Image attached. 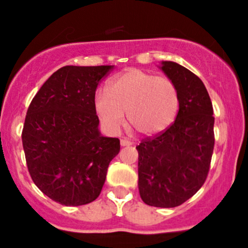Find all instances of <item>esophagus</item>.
Masks as SVG:
<instances>
[{
	"instance_id": "34e87169",
	"label": "esophagus",
	"mask_w": 248,
	"mask_h": 248,
	"mask_svg": "<svg viewBox=\"0 0 248 248\" xmlns=\"http://www.w3.org/2000/svg\"><path fill=\"white\" fill-rule=\"evenodd\" d=\"M120 144H121V146H129V145H132V142L127 139H121Z\"/></svg>"
}]
</instances>
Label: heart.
<instances>
[{"label":"heart","instance_id":"heart-1","mask_svg":"<svg viewBox=\"0 0 248 248\" xmlns=\"http://www.w3.org/2000/svg\"><path fill=\"white\" fill-rule=\"evenodd\" d=\"M108 90L94 96V108L110 134H117L126 124L141 136H155L168 128L179 111L175 85L163 77L141 69H129L108 81Z\"/></svg>","mask_w":248,"mask_h":248}]
</instances>
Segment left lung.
Wrapping results in <instances>:
<instances>
[{
	"mask_svg": "<svg viewBox=\"0 0 248 248\" xmlns=\"http://www.w3.org/2000/svg\"><path fill=\"white\" fill-rule=\"evenodd\" d=\"M179 93V112L163 133L146 138L138 150V187L150 206L175 207L193 197L207 176L214 152L215 117L207 90L196 74L162 61Z\"/></svg>",
	"mask_w": 248,
	"mask_h": 248,
	"instance_id": "left-lung-1",
	"label": "left lung"
}]
</instances>
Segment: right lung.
Wrapping results in <instances>:
<instances>
[{"label":"right lung","instance_id":"add662e5","mask_svg":"<svg viewBox=\"0 0 248 248\" xmlns=\"http://www.w3.org/2000/svg\"><path fill=\"white\" fill-rule=\"evenodd\" d=\"M114 66H64L27 110L22 146L36 186L54 202L79 206L99 196L120 140L103 137L94 108L102 78Z\"/></svg>","mask_w":248,"mask_h":248}]
</instances>
